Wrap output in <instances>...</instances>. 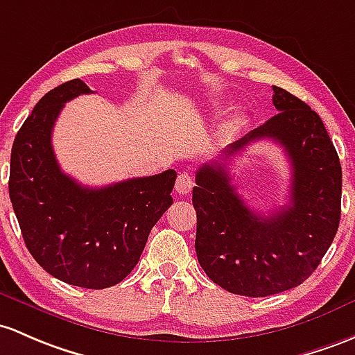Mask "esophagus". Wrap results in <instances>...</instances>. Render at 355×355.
I'll use <instances>...</instances> for the list:
<instances>
[{
  "label": "esophagus",
  "mask_w": 355,
  "mask_h": 355,
  "mask_svg": "<svg viewBox=\"0 0 355 355\" xmlns=\"http://www.w3.org/2000/svg\"><path fill=\"white\" fill-rule=\"evenodd\" d=\"M193 178L189 176L188 173H181L178 176V181H176V191L179 194H188L189 191H191L193 188Z\"/></svg>",
  "instance_id": "1"
}]
</instances>
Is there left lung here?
<instances>
[{
	"instance_id": "8db88e82",
	"label": "left lung",
	"mask_w": 355,
	"mask_h": 355,
	"mask_svg": "<svg viewBox=\"0 0 355 355\" xmlns=\"http://www.w3.org/2000/svg\"><path fill=\"white\" fill-rule=\"evenodd\" d=\"M279 113L232 144L222 161L196 173L198 262L213 283L234 295L264 298L296 288L320 264L340 223L342 167L325 125L310 106L272 86ZM257 139H274L292 164L290 205L272 216L252 212L224 166Z\"/></svg>"
}]
</instances>
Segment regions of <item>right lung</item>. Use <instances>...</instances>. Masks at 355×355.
Listing matches in <instances>:
<instances>
[{"instance_id":"1","label":"right lung","mask_w":355,"mask_h":355,"mask_svg":"<svg viewBox=\"0 0 355 355\" xmlns=\"http://www.w3.org/2000/svg\"><path fill=\"white\" fill-rule=\"evenodd\" d=\"M93 91L72 79L37 103L15 137L10 200L26 249L64 283L103 289L123 281L173 205L176 171L86 188L60 171L52 130L64 103Z\"/></svg>"}]
</instances>
